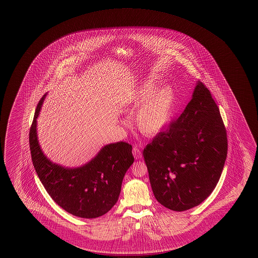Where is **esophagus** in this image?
<instances>
[{
    "label": "esophagus",
    "instance_id": "34e87169",
    "mask_svg": "<svg viewBox=\"0 0 258 258\" xmlns=\"http://www.w3.org/2000/svg\"><path fill=\"white\" fill-rule=\"evenodd\" d=\"M133 154L136 160L142 158V152H141L140 149H138L137 147H133Z\"/></svg>",
    "mask_w": 258,
    "mask_h": 258
}]
</instances>
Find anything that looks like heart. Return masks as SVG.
Listing matches in <instances>:
<instances>
[{"label":"heart","instance_id":"heart-1","mask_svg":"<svg viewBox=\"0 0 258 258\" xmlns=\"http://www.w3.org/2000/svg\"><path fill=\"white\" fill-rule=\"evenodd\" d=\"M152 78L142 81L131 94L127 103L131 107L140 108L135 114V123L141 133L155 136L168 125L176 103V94L171 86L158 88Z\"/></svg>","mask_w":258,"mask_h":258}]
</instances>
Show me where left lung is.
Segmentation results:
<instances>
[{"label":"left lung","mask_w":258,"mask_h":258,"mask_svg":"<svg viewBox=\"0 0 258 258\" xmlns=\"http://www.w3.org/2000/svg\"><path fill=\"white\" fill-rule=\"evenodd\" d=\"M227 150L219 107L210 91L198 81L180 117L144 149L157 201L177 212L201 204L219 182Z\"/></svg>","instance_id":"obj_1"}]
</instances>
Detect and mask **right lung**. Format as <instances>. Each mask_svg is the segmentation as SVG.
I'll use <instances>...</instances> for the list:
<instances>
[{
	"mask_svg": "<svg viewBox=\"0 0 258 258\" xmlns=\"http://www.w3.org/2000/svg\"><path fill=\"white\" fill-rule=\"evenodd\" d=\"M44 94L35 111L29 133L32 162L47 193L65 211L83 219H95L117 203L125 172L133 164V147L117 142L103 147L89 163L69 168L54 164L40 149L37 118Z\"/></svg>",
	"mask_w": 258,
	"mask_h": 258,
	"instance_id": "1",
	"label": "right lung"
}]
</instances>
